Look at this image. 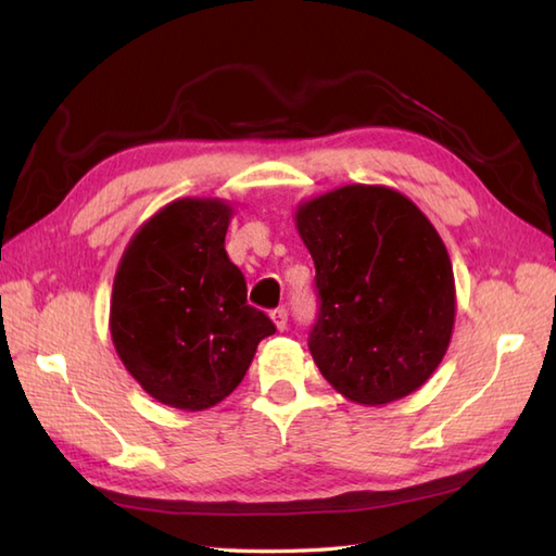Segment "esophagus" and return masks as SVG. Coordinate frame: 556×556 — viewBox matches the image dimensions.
<instances>
[{"mask_svg": "<svg viewBox=\"0 0 556 556\" xmlns=\"http://www.w3.org/2000/svg\"><path fill=\"white\" fill-rule=\"evenodd\" d=\"M271 320H275L279 332H285V329H287V320H289V311L285 308V305H279V308L271 311Z\"/></svg>", "mask_w": 556, "mask_h": 556, "instance_id": "34e87169", "label": "esophagus"}]
</instances>
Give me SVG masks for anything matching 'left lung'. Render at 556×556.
Masks as SVG:
<instances>
[{
	"instance_id": "1",
	"label": "left lung",
	"mask_w": 556,
	"mask_h": 556,
	"mask_svg": "<svg viewBox=\"0 0 556 556\" xmlns=\"http://www.w3.org/2000/svg\"><path fill=\"white\" fill-rule=\"evenodd\" d=\"M320 308L308 349L363 406L404 399L442 363L456 317L454 269L430 219L387 186L351 184L296 210Z\"/></svg>"
}]
</instances>
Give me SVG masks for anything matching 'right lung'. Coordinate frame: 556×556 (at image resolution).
<instances>
[{"instance_id": "add662e5", "label": "right lung", "mask_w": 556, "mask_h": 556, "mask_svg": "<svg viewBox=\"0 0 556 556\" xmlns=\"http://www.w3.org/2000/svg\"><path fill=\"white\" fill-rule=\"evenodd\" d=\"M231 215L217 198L174 200L136 231L116 269L114 349L172 408L205 410L227 399L277 329L248 305L245 279L224 251Z\"/></svg>"}]
</instances>
